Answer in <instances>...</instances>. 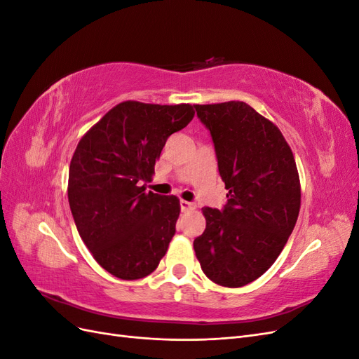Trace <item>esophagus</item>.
I'll return each instance as SVG.
<instances>
[{
  "label": "esophagus",
  "instance_id": "1",
  "mask_svg": "<svg viewBox=\"0 0 359 359\" xmlns=\"http://www.w3.org/2000/svg\"><path fill=\"white\" fill-rule=\"evenodd\" d=\"M180 206H181V211H182V212H187V211L194 210V203H191V202H189V201H181V202H180Z\"/></svg>",
  "mask_w": 359,
  "mask_h": 359
}]
</instances>
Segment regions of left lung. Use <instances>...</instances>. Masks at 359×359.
<instances>
[{
    "mask_svg": "<svg viewBox=\"0 0 359 359\" xmlns=\"http://www.w3.org/2000/svg\"><path fill=\"white\" fill-rule=\"evenodd\" d=\"M210 130L227 193L223 210L203 208L206 227L193 243L214 283L241 287L262 276L295 227L301 186L278 127L244 102L194 104Z\"/></svg>",
    "mask_w": 359,
    "mask_h": 359,
    "instance_id": "obj_1",
    "label": "left lung"
}]
</instances>
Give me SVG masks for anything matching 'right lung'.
<instances>
[{
  "label": "right lung",
  "instance_id": "obj_1",
  "mask_svg": "<svg viewBox=\"0 0 359 359\" xmlns=\"http://www.w3.org/2000/svg\"><path fill=\"white\" fill-rule=\"evenodd\" d=\"M194 116L191 104L123 102L83 135L69 170V203L93 257L121 280L144 278L166 255L177 196L145 191L168 137Z\"/></svg>",
  "mask_w": 359,
  "mask_h": 359
}]
</instances>
